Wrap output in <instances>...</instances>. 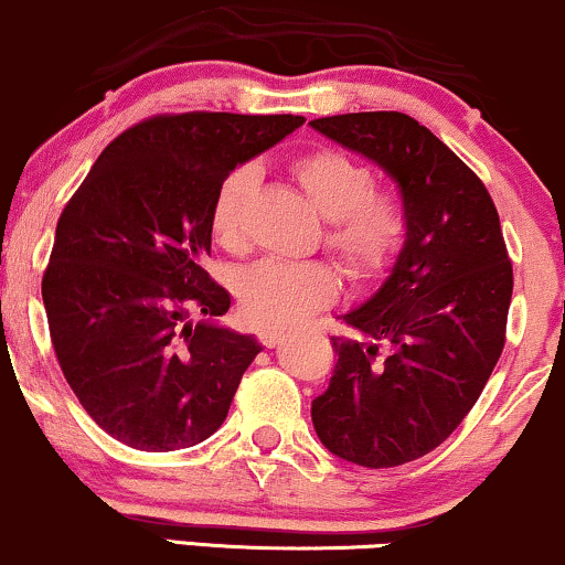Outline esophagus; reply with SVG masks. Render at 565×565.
<instances>
[{"instance_id": "34e87169", "label": "esophagus", "mask_w": 565, "mask_h": 565, "mask_svg": "<svg viewBox=\"0 0 565 565\" xmlns=\"http://www.w3.org/2000/svg\"><path fill=\"white\" fill-rule=\"evenodd\" d=\"M282 338H285V332L282 330H275V327H264V330H259V343L264 348L280 345Z\"/></svg>"}]
</instances>
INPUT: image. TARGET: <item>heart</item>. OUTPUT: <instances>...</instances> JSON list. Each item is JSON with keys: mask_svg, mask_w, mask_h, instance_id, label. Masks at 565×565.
<instances>
[{"mask_svg": "<svg viewBox=\"0 0 565 565\" xmlns=\"http://www.w3.org/2000/svg\"><path fill=\"white\" fill-rule=\"evenodd\" d=\"M290 172L327 217V246L356 280H377L398 262L408 235L406 209L393 193L374 188V172L332 146L306 151ZM256 167L230 170L214 193L209 227L225 248L243 246V220L256 188ZM238 301L250 322L288 327L335 301L340 271L330 262L264 259L238 277Z\"/></svg>", "mask_w": 565, "mask_h": 565, "instance_id": "heart-1", "label": "heart"}]
</instances>
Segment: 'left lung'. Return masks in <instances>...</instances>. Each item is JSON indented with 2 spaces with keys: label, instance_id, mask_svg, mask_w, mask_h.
Listing matches in <instances>:
<instances>
[{
  "label": "left lung",
  "instance_id": "8db88e82",
  "mask_svg": "<svg viewBox=\"0 0 565 565\" xmlns=\"http://www.w3.org/2000/svg\"><path fill=\"white\" fill-rule=\"evenodd\" d=\"M311 128L374 159L401 188L408 235L393 275L343 317L335 372L311 419L324 448L366 469L427 456L463 422L505 345L513 267L477 172L403 113Z\"/></svg>",
  "mask_w": 565,
  "mask_h": 565
}]
</instances>
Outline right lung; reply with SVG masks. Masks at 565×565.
Returning <instances> with one entry per match:
<instances>
[{
    "label": "right lung",
    "instance_id": "add662e5",
    "mask_svg": "<svg viewBox=\"0 0 565 565\" xmlns=\"http://www.w3.org/2000/svg\"><path fill=\"white\" fill-rule=\"evenodd\" d=\"M301 115L180 113L122 130L62 209L41 296L67 385L136 450L204 443L262 351L214 319L230 296L201 267L214 193ZM201 310L205 322H186Z\"/></svg>",
    "mask_w": 565,
    "mask_h": 565
}]
</instances>
